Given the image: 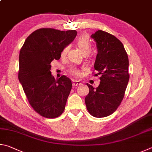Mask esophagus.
Returning a JSON list of instances; mask_svg holds the SVG:
<instances>
[{
	"label": "esophagus",
	"mask_w": 152,
	"mask_h": 152,
	"mask_svg": "<svg viewBox=\"0 0 152 152\" xmlns=\"http://www.w3.org/2000/svg\"><path fill=\"white\" fill-rule=\"evenodd\" d=\"M81 84V83L79 81H76V80H75V81H73V86H80V85Z\"/></svg>",
	"instance_id": "1"
}]
</instances>
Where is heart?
<instances>
[{
	"mask_svg": "<svg viewBox=\"0 0 152 152\" xmlns=\"http://www.w3.org/2000/svg\"><path fill=\"white\" fill-rule=\"evenodd\" d=\"M76 43L83 54H85V53L87 54V53L91 51V42L86 35H82L78 37L76 40ZM66 50H67V47L64 48L62 51H61V56H65L66 53ZM69 71H70L71 73L73 74L75 76H79L80 75V71L75 67H71L69 69Z\"/></svg>",
	"mask_w": 152,
	"mask_h": 152,
	"instance_id": "heart-1",
	"label": "heart"
}]
</instances>
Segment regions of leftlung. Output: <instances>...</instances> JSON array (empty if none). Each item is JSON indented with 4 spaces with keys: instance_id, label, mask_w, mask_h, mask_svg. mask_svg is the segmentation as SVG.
<instances>
[{
    "instance_id": "obj_1",
    "label": "left lung",
    "mask_w": 152,
    "mask_h": 152,
    "mask_svg": "<svg viewBox=\"0 0 152 152\" xmlns=\"http://www.w3.org/2000/svg\"><path fill=\"white\" fill-rule=\"evenodd\" d=\"M97 55L94 68L101 75L97 88L87 83L89 94L85 102L89 113L95 118L110 115L120 105L128 83L129 59L124 45L115 36L102 30L92 34Z\"/></svg>"
}]
</instances>
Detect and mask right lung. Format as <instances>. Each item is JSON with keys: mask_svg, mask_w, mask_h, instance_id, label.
Listing matches in <instances>:
<instances>
[{"mask_svg": "<svg viewBox=\"0 0 152 152\" xmlns=\"http://www.w3.org/2000/svg\"><path fill=\"white\" fill-rule=\"evenodd\" d=\"M77 34L75 30L40 28L26 38L20 50L18 80L31 107L45 118H57L65 110L71 81L65 75L55 79L50 63L59 59Z\"/></svg>", "mask_w": 152, "mask_h": 152, "instance_id": "right-lung-1", "label": "right lung"}]
</instances>
